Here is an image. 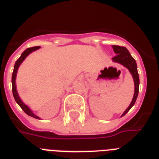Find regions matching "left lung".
<instances>
[{
  "label": "left lung",
  "instance_id": "left-lung-1",
  "mask_svg": "<svg viewBox=\"0 0 159 159\" xmlns=\"http://www.w3.org/2000/svg\"><path fill=\"white\" fill-rule=\"evenodd\" d=\"M112 48L114 49V52L116 53V56H114L112 60L114 62H119L120 64L124 65L125 67H127L129 69V71L130 72V73L132 74V77L134 78V97L132 102H131L130 105L129 106V107L126 109L125 112L122 114V116H124L127 112H128L129 110L131 109V107L134 105L136 102V99H137V97H138L139 94V77L138 70H137V64H136V62L134 58L131 54L129 53V52L128 51V49L125 48V47H123V46H118V45H113Z\"/></svg>",
  "mask_w": 159,
  "mask_h": 159
}]
</instances>
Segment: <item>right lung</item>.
Masks as SVG:
<instances>
[{
    "label": "right lung",
    "mask_w": 159,
    "mask_h": 159,
    "mask_svg": "<svg viewBox=\"0 0 159 159\" xmlns=\"http://www.w3.org/2000/svg\"><path fill=\"white\" fill-rule=\"evenodd\" d=\"M40 48L39 46H35V47H32V48H28L26 50H25L22 53L21 56L19 57L17 61L15 63V66H14V71H13V73H12V79H11V82H12V92H13V96H14V98L16 100V103L19 105V106H20L21 109L23 110L25 112L28 116H31V117H34V118L35 119H39V117H38L37 116H35L34 114L31 111V110L29 108L28 106L25 105L22 102V101L20 100V98L18 96V93H17V91H16V73H17V70H18V67H20V65L21 64V62H23L25 58L30 53H32L33 51H35L37 49Z\"/></svg>",
    "instance_id": "obj_1"
}]
</instances>
